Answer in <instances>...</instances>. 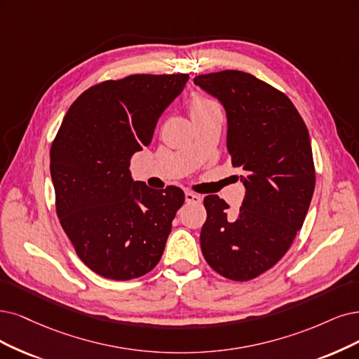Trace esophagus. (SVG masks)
Returning a JSON list of instances; mask_svg holds the SVG:
<instances>
[{"label":"esophagus","instance_id":"obj_1","mask_svg":"<svg viewBox=\"0 0 359 359\" xmlns=\"http://www.w3.org/2000/svg\"><path fill=\"white\" fill-rule=\"evenodd\" d=\"M184 200H187L188 204H200L201 196L194 194V192H187V194H184Z\"/></svg>","mask_w":359,"mask_h":359}]
</instances>
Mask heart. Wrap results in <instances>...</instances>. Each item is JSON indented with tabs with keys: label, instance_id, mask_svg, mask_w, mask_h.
<instances>
[{
	"label": "heart",
	"instance_id": "heart-1",
	"mask_svg": "<svg viewBox=\"0 0 359 359\" xmlns=\"http://www.w3.org/2000/svg\"><path fill=\"white\" fill-rule=\"evenodd\" d=\"M189 104H191V112L205 111V109H210V108H217V106H219L215 100H211V99L200 95V93H195V95H192Z\"/></svg>",
	"mask_w": 359,
	"mask_h": 359
}]
</instances>
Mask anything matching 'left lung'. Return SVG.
Returning <instances> with one entry per match:
<instances>
[{"instance_id":"8db88e82","label":"left lung","mask_w":359,"mask_h":359,"mask_svg":"<svg viewBox=\"0 0 359 359\" xmlns=\"http://www.w3.org/2000/svg\"><path fill=\"white\" fill-rule=\"evenodd\" d=\"M194 83L226 109L228 151L245 187L238 213L217 195L204 198L201 250L219 275L250 281L283 259L306 217L315 189L309 133L293 102L255 75L228 69Z\"/></svg>"}]
</instances>
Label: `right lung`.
<instances>
[{
	"mask_svg": "<svg viewBox=\"0 0 359 359\" xmlns=\"http://www.w3.org/2000/svg\"><path fill=\"white\" fill-rule=\"evenodd\" d=\"M188 79L136 74L93 86L71 104L51 143L57 217L78 257L103 278L135 280L164 253L184 194L133 182L128 167Z\"/></svg>",
	"mask_w": 359,
	"mask_h": 359,
	"instance_id": "1",
	"label": "right lung"
}]
</instances>
